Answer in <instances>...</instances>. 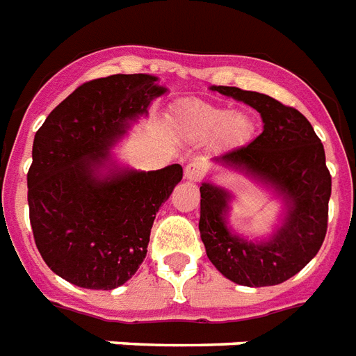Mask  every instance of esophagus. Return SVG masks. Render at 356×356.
<instances>
[{"instance_id":"esophagus-1","label":"esophagus","mask_w":356,"mask_h":356,"mask_svg":"<svg viewBox=\"0 0 356 356\" xmlns=\"http://www.w3.org/2000/svg\"><path fill=\"white\" fill-rule=\"evenodd\" d=\"M202 166L196 164V162H192V164H188V166L184 168V179H186L188 183H200V181H202Z\"/></svg>"}]
</instances>
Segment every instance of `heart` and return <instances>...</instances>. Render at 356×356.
<instances>
[{
  "instance_id": "1",
  "label": "heart",
  "mask_w": 356,
  "mask_h": 356,
  "mask_svg": "<svg viewBox=\"0 0 356 356\" xmlns=\"http://www.w3.org/2000/svg\"><path fill=\"white\" fill-rule=\"evenodd\" d=\"M181 127L190 138L205 140L213 134V145L220 151L243 147L254 134V119L241 110H226L213 104H194L181 113Z\"/></svg>"
}]
</instances>
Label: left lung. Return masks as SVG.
Returning a JSON list of instances; mask_svg holds the SVG:
<instances>
[{
    "label": "left lung",
    "mask_w": 356,
    "mask_h": 356,
    "mask_svg": "<svg viewBox=\"0 0 356 356\" xmlns=\"http://www.w3.org/2000/svg\"><path fill=\"white\" fill-rule=\"evenodd\" d=\"M214 91L259 112L263 132L214 164L267 186L282 202L280 224L265 238H246L232 229V190L213 181L200 186V233L214 267L238 286H276L308 265L327 235L330 173L325 149L302 113L273 97L238 88Z\"/></svg>",
    "instance_id": "1"
}]
</instances>
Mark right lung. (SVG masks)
<instances>
[{"instance_id":"1","label":"right lung","mask_w":356,"mask_h":356,"mask_svg":"<svg viewBox=\"0 0 356 356\" xmlns=\"http://www.w3.org/2000/svg\"><path fill=\"white\" fill-rule=\"evenodd\" d=\"M151 74L83 83L46 118L33 140L27 203L48 267L78 287L115 289L145 256L154 216L183 179L179 164L140 172L112 154L168 89Z\"/></svg>"}]
</instances>
